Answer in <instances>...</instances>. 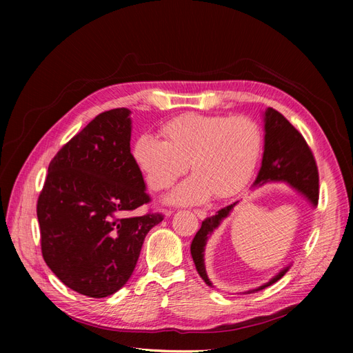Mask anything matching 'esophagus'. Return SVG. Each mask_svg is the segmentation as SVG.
Wrapping results in <instances>:
<instances>
[{"instance_id": "1", "label": "esophagus", "mask_w": 353, "mask_h": 353, "mask_svg": "<svg viewBox=\"0 0 353 353\" xmlns=\"http://www.w3.org/2000/svg\"><path fill=\"white\" fill-rule=\"evenodd\" d=\"M194 213H196L199 219H205V218H206V215H208L206 210H201V209H196V210H194Z\"/></svg>"}]
</instances>
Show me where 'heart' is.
Returning a JSON list of instances; mask_svg holds the SVG:
<instances>
[{
  "label": "heart",
  "instance_id": "obj_1",
  "mask_svg": "<svg viewBox=\"0 0 353 353\" xmlns=\"http://www.w3.org/2000/svg\"><path fill=\"white\" fill-rule=\"evenodd\" d=\"M162 134L165 141L152 134L138 137L132 157L154 191L172 185L190 163L194 175L168 196L175 205H200L213 194L227 199L241 193L262 154V131L248 116L187 113L166 123Z\"/></svg>",
  "mask_w": 353,
  "mask_h": 353
}]
</instances>
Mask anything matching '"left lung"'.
<instances>
[{
  "label": "left lung",
  "mask_w": 353,
  "mask_h": 353,
  "mask_svg": "<svg viewBox=\"0 0 353 353\" xmlns=\"http://www.w3.org/2000/svg\"><path fill=\"white\" fill-rule=\"evenodd\" d=\"M265 122V145L262 156V166L259 174L256 176L253 187H261L266 183H287L299 193H302L311 205L315 208L318 205V187L319 176L318 168L315 163V157L311 148L306 144L305 138L296 128L288 122L285 117L272 108H268L263 113ZM223 208L216 212V215L209 216L201 222V228L197 231L196 237L191 241V256L196 265V270L205 283L210 287L212 283L206 274L205 266V248L208 239L212 236L221 222L225 219L234 206ZM290 265L285 266L276 274L268 283L254 288L252 292H259L262 288L268 287L279 281L281 276L288 271Z\"/></svg>",
  "instance_id": "8db88e82"
}]
</instances>
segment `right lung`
I'll return each mask as SVG.
<instances>
[{
    "label": "right lung",
    "instance_id": "1",
    "mask_svg": "<svg viewBox=\"0 0 353 353\" xmlns=\"http://www.w3.org/2000/svg\"><path fill=\"white\" fill-rule=\"evenodd\" d=\"M131 110L103 112L50 162L38 197L41 250L72 290L108 297L134 272L160 213L128 216L150 201L131 153Z\"/></svg>",
    "mask_w": 353,
    "mask_h": 353
}]
</instances>
